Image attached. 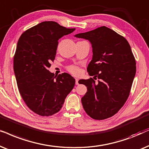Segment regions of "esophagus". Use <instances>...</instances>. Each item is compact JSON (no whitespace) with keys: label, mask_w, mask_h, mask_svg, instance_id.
<instances>
[{"label":"esophagus","mask_w":149,"mask_h":149,"mask_svg":"<svg viewBox=\"0 0 149 149\" xmlns=\"http://www.w3.org/2000/svg\"><path fill=\"white\" fill-rule=\"evenodd\" d=\"M78 81H79L78 79H76V85H78V84H79Z\"/></svg>","instance_id":"esophagus-1"}]
</instances>
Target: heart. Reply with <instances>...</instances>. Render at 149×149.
<instances>
[{
    "label": "heart",
    "instance_id": "1",
    "mask_svg": "<svg viewBox=\"0 0 149 149\" xmlns=\"http://www.w3.org/2000/svg\"><path fill=\"white\" fill-rule=\"evenodd\" d=\"M67 71L70 72L71 74L74 75V76H78L81 73L80 69L78 66H76V65H70V66H69L67 67Z\"/></svg>",
    "mask_w": 149,
    "mask_h": 149
}]
</instances>
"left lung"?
Segmentation results:
<instances>
[{"label": "left lung", "mask_w": 149, "mask_h": 149, "mask_svg": "<svg viewBox=\"0 0 149 149\" xmlns=\"http://www.w3.org/2000/svg\"><path fill=\"white\" fill-rule=\"evenodd\" d=\"M92 44L93 58L88 65L92 78L79 80L87 87L82 104L85 112L95 120L116 114L130 95L136 75V63L130 43L122 35L106 26L75 35Z\"/></svg>", "instance_id": "obj_1"}]
</instances>
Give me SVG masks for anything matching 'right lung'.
<instances>
[{"label":"right lung","instance_id":"1","mask_svg":"<svg viewBox=\"0 0 149 149\" xmlns=\"http://www.w3.org/2000/svg\"><path fill=\"white\" fill-rule=\"evenodd\" d=\"M76 29L56 22H43L24 32L13 56V70L19 92L30 110L42 116L60 111L75 79L67 73L49 71L56 56L58 39Z\"/></svg>","mask_w":149,"mask_h":149}]
</instances>
